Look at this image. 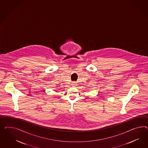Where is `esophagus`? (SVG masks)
I'll return each mask as SVG.
<instances>
[{
    "instance_id": "34e87169",
    "label": "esophagus",
    "mask_w": 148,
    "mask_h": 148,
    "mask_svg": "<svg viewBox=\"0 0 148 148\" xmlns=\"http://www.w3.org/2000/svg\"><path fill=\"white\" fill-rule=\"evenodd\" d=\"M75 84H76V83H75V82H73L72 83V85H73V86H75Z\"/></svg>"
}]
</instances>
